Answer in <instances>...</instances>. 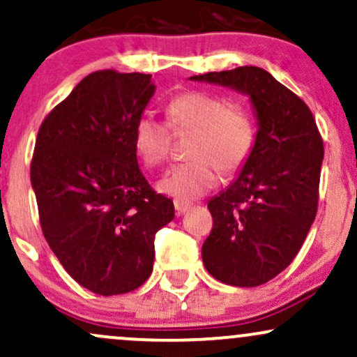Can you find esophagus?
I'll list each match as a JSON object with an SVG mask.
<instances>
[{
    "mask_svg": "<svg viewBox=\"0 0 357 357\" xmlns=\"http://www.w3.org/2000/svg\"><path fill=\"white\" fill-rule=\"evenodd\" d=\"M192 206L191 202H186V199H179L176 198L174 199V210H176V215H184L190 208Z\"/></svg>",
    "mask_w": 357,
    "mask_h": 357,
    "instance_id": "34e87169",
    "label": "esophagus"
}]
</instances>
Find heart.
I'll use <instances>...</instances> for the list:
<instances>
[{
    "mask_svg": "<svg viewBox=\"0 0 357 357\" xmlns=\"http://www.w3.org/2000/svg\"><path fill=\"white\" fill-rule=\"evenodd\" d=\"M166 122L142 114L134 124V147L147 166L166 161L174 134L192 132L186 146L190 161L171 167L159 181L161 191L179 199H192L210 191L218 171H238L252 154L257 139L253 114L238 100H225L199 90L173 97L166 107Z\"/></svg>",
    "mask_w": 357,
    "mask_h": 357,
    "instance_id": "b5f03b06",
    "label": "heart"
}]
</instances>
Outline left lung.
<instances>
[{"label":"left lung","instance_id":"1","mask_svg":"<svg viewBox=\"0 0 357 357\" xmlns=\"http://www.w3.org/2000/svg\"><path fill=\"white\" fill-rule=\"evenodd\" d=\"M248 93L258 132L248 161L227 191L210 199L203 264L216 280L257 287L296 258L319 204L324 142L301 97L260 67L191 77Z\"/></svg>","mask_w":357,"mask_h":357}]
</instances>
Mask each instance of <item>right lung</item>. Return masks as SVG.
I'll return each instance as SVG.
<instances>
[{"instance_id":"right-lung-1","label":"right lung","mask_w":357,"mask_h":357,"mask_svg":"<svg viewBox=\"0 0 357 357\" xmlns=\"http://www.w3.org/2000/svg\"><path fill=\"white\" fill-rule=\"evenodd\" d=\"M155 87L147 73L97 70L45 117L30 176L45 240L73 280L99 296L149 278L154 236L174 218L137 165L134 124Z\"/></svg>"}]
</instances>
